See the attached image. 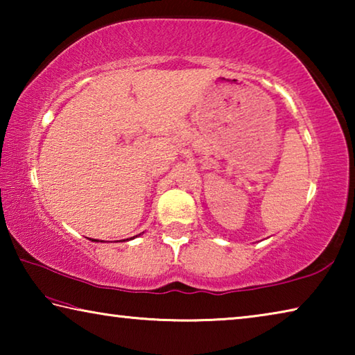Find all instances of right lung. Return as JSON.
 <instances>
[{"label":"right lung","instance_id":"add662e5","mask_svg":"<svg viewBox=\"0 0 355 355\" xmlns=\"http://www.w3.org/2000/svg\"><path fill=\"white\" fill-rule=\"evenodd\" d=\"M133 238H135V236H133ZM95 241H97V239H95ZM123 241H125V239H123Z\"/></svg>","mask_w":355,"mask_h":355}]
</instances>
